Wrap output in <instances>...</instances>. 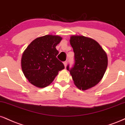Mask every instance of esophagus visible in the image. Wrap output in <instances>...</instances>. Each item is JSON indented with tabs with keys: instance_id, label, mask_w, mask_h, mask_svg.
Masks as SVG:
<instances>
[{
	"instance_id": "1",
	"label": "esophagus",
	"mask_w": 125,
	"mask_h": 125,
	"mask_svg": "<svg viewBox=\"0 0 125 125\" xmlns=\"http://www.w3.org/2000/svg\"><path fill=\"white\" fill-rule=\"evenodd\" d=\"M67 62L66 61H65V62H63V64H64V67H66V66H67Z\"/></svg>"
}]
</instances>
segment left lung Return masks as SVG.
I'll use <instances>...</instances> for the list:
<instances>
[{
	"mask_svg": "<svg viewBox=\"0 0 125 125\" xmlns=\"http://www.w3.org/2000/svg\"><path fill=\"white\" fill-rule=\"evenodd\" d=\"M70 43L74 53V64L69 70L80 90L95 86L103 79L108 66L106 52L96 41L83 35H72Z\"/></svg>",
	"mask_w": 125,
	"mask_h": 125,
	"instance_id": "1",
	"label": "left lung"
}]
</instances>
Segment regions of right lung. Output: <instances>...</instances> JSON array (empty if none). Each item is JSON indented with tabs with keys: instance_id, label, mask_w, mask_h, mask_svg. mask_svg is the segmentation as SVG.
<instances>
[{
	"instance_id": "1",
	"label": "right lung",
	"mask_w": 125,
	"mask_h": 125,
	"mask_svg": "<svg viewBox=\"0 0 125 125\" xmlns=\"http://www.w3.org/2000/svg\"><path fill=\"white\" fill-rule=\"evenodd\" d=\"M58 35H46L32 41L22 53L21 69L30 83L43 88L53 81L58 72L64 69L56 56V46L62 40Z\"/></svg>"
}]
</instances>
